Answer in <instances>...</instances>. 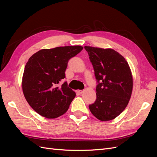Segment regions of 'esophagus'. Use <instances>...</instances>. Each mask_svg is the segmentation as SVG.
Instances as JSON below:
<instances>
[{
	"mask_svg": "<svg viewBox=\"0 0 157 157\" xmlns=\"http://www.w3.org/2000/svg\"><path fill=\"white\" fill-rule=\"evenodd\" d=\"M83 92H84V90H78V93L80 94H81L82 93H83Z\"/></svg>",
	"mask_w": 157,
	"mask_h": 157,
	"instance_id": "obj_1",
	"label": "esophagus"
}]
</instances>
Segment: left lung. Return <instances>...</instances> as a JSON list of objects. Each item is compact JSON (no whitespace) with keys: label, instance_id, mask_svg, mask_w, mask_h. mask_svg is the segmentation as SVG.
<instances>
[{"label":"left lung","instance_id":"1","mask_svg":"<svg viewBox=\"0 0 157 157\" xmlns=\"http://www.w3.org/2000/svg\"><path fill=\"white\" fill-rule=\"evenodd\" d=\"M97 80L96 99L89 105L94 117L111 121L124 110L131 97L133 79L124 58L113 49L84 46Z\"/></svg>","mask_w":157,"mask_h":157}]
</instances>
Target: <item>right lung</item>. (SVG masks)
<instances>
[{"instance_id": "obj_1", "label": "right lung", "mask_w": 157, "mask_h": 157, "mask_svg": "<svg viewBox=\"0 0 157 157\" xmlns=\"http://www.w3.org/2000/svg\"><path fill=\"white\" fill-rule=\"evenodd\" d=\"M82 49L80 46L43 49L28 60L23 75V92L40 115L55 118L68 110L76 94L67 82L60 83L65 78L68 61Z\"/></svg>"}]
</instances>
